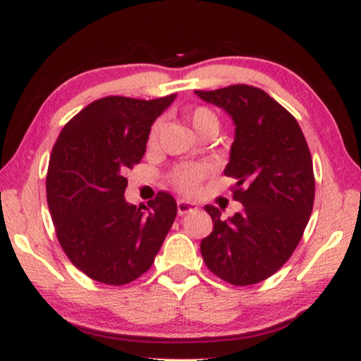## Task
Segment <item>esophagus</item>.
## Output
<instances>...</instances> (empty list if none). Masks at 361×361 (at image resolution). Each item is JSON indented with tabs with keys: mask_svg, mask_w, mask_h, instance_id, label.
Listing matches in <instances>:
<instances>
[{
	"mask_svg": "<svg viewBox=\"0 0 361 361\" xmlns=\"http://www.w3.org/2000/svg\"><path fill=\"white\" fill-rule=\"evenodd\" d=\"M176 209H178V215L183 216V215H186V213H189V212L197 210V205H194L191 202H186V200H178V204H176Z\"/></svg>",
	"mask_w": 361,
	"mask_h": 361,
	"instance_id": "34e87169",
	"label": "esophagus"
}]
</instances>
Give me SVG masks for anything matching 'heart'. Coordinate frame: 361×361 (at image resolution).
I'll use <instances>...</instances> for the list:
<instances>
[{
	"label": "heart",
	"instance_id": "obj_1",
	"mask_svg": "<svg viewBox=\"0 0 361 361\" xmlns=\"http://www.w3.org/2000/svg\"><path fill=\"white\" fill-rule=\"evenodd\" d=\"M189 122H191L192 129L195 130L199 137H204L207 133H218L219 130V116L213 111L209 106H197L194 108L188 116ZM162 130V122L157 121L152 124L149 135H148V146L154 148L159 142V135ZM209 173L204 164H181L176 166L172 173H170V180L173 185L183 192H194L199 188L200 183Z\"/></svg>",
	"mask_w": 361,
	"mask_h": 361
}]
</instances>
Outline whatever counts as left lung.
<instances>
[{
    "mask_svg": "<svg viewBox=\"0 0 361 361\" xmlns=\"http://www.w3.org/2000/svg\"><path fill=\"white\" fill-rule=\"evenodd\" d=\"M235 124L224 175L235 180L232 199L242 213L221 219L205 205L213 231L200 242L207 267L235 286L262 282L295 252L312 213L315 178L304 133L290 111L247 84L195 90Z\"/></svg>",
    "mask_w": 361,
    "mask_h": 361,
    "instance_id": "obj_1",
    "label": "left lung"
}]
</instances>
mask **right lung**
<instances>
[{
    "mask_svg": "<svg viewBox=\"0 0 361 361\" xmlns=\"http://www.w3.org/2000/svg\"><path fill=\"white\" fill-rule=\"evenodd\" d=\"M175 100L109 95L71 118L52 148L47 204L60 247L85 276L126 285L148 271L176 216L169 192L149 209L126 202L127 170L142 161L152 122Z\"/></svg>",
    "mask_w": 361,
    "mask_h": 361,
    "instance_id": "1",
    "label": "right lung"
}]
</instances>
